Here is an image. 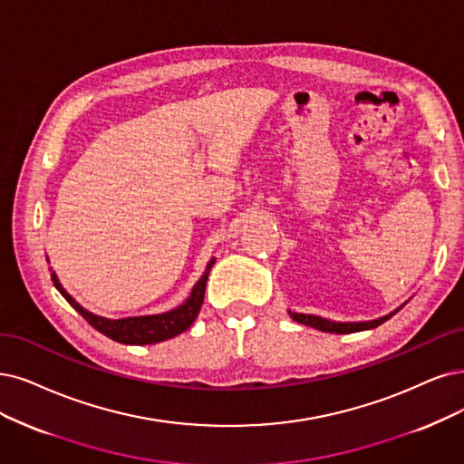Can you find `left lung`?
Segmentation results:
<instances>
[{
	"label": "left lung",
	"mask_w": 464,
	"mask_h": 464,
	"mask_svg": "<svg viewBox=\"0 0 464 464\" xmlns=\"http://www.w3.org/2000/svg\"><path fill=\"white\" fill-rule=\"evenodd\" d=\"M401 310V307H400ZM400 310H396L393 314L381 317V319H374V321H367V323H334V321H327V319H321L315 315H304V314H290L293 315L295 321L307 324V327H314L324 333H336V334H348V333H359V331H367V329H374L382 324L384 321H388L392 315H396Z\"/></svg>",
	"instance_id": "8db88e82"
}]
</instances>
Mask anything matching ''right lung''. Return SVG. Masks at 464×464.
<instances>
[{
    "label": "right lung",
    "instance_id": "1",
    "mask_svg": "<svg viewBox=\"0 0 464 464\" xmlns=\"http://www.w3.org/2000/svg\"><path fill=\"white\" fill-rule=\"evenodd\" d=\"M216 258L210 260L208 267H206L204 276L198 279L195 288L191 290V296L187 298V302L176 310H171L168 314L160 315H143V317H126V319H107V317H99L93 315L92 312L83 310V307L66 293L64 286L61 285L59 277L55 276V271L51 273V279H53V285L57 286L59 293L64 296V300L71 304L74 310L88 321L93 329L102 333L105 336L120 342V344H130V346H145V344H157V342L174 338L187 331L191 324L195 323L200 305L204 302V290H206V281H208V273L212 269Z\"/></svg>",
    "mask_w": 464,
    "mask_h": 464
}]
</instances>
